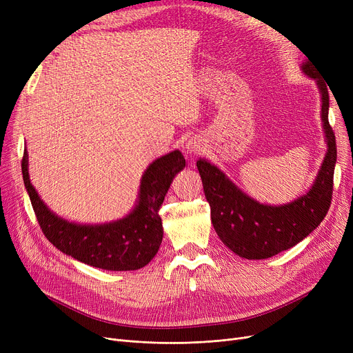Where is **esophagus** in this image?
Here are the masks:
<instances>
[{"label":"esophagus","instance_id":"34e87169","mask_svg":"<svg viewBox=\"0 0 353 353\" xmlns=\"http://www.w3.org/2000/svg\"><path fill=\"white\" fill-rule=\"evenodd\" d=\"M203 150V143L197 137H192L190 140L186 141L184 144V152H186L188 156H196Z\"/></svg>","mask_w":353,"mask_h":353}]
</instances>
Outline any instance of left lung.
<instances>
[{
  "label": "left lung",
  "mask_w": 353,
  "mask_h": 353,
  "mask_svg": "<svg viewBox=\"0 0 353 353\" xmlns=\"http://www.w3.org/2000/svg\"><path fill=\"white\" fill-rule=\"evenodd\" d=\"M302 71L314 79L322 96V121L327 152L310 190L282 206L262 205L234 186L223 172L208 160H197L205 196L210 205L213 228L232 252L245 259H268L298 245L325 219L332 201L336 140L329 124V92L312 63Z\"/></svg>",
  "instance_id": "left-lung-1"
}]
</instances>
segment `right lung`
<instances>
[{
	"mask_svg": "<svg viewBox=\"0 0 353 353\" xmlns=\"http://www.w3.org/2000/svg\"><path fill=\"white\" fill-rule=\"evenodd\" d=\"M184 165L186 160L179 150L154 160L141 177L139 201L132 213L111 223L77 225L52 213L35 192L30 181L27 150L21 161L26 189L44 236L63 253L104 270H137L156 256L163 239L159 210Z\"/></svg>",
	"mask_w": 353,
	"mask_h": 353,
	"instance_id": "obj_1",
	"label": "right lung"
}]
</instances>
